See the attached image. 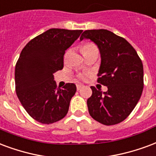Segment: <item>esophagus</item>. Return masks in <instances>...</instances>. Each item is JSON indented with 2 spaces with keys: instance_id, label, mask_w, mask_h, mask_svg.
I'll return each instance as SVG.
<instances>
[{
  "instance_id": "esophagus-1",
  "label": "esophagus",
  "mask_w": 156,
  "mask_h": 156,
  "mask_svg": "<svg viewBox=\"0 0 156 156\" xmlns=\"http://www.w3.org/2000/svg\"><path fill=\"white\" fill-rule=\"evenodd\" d=\"M84 86L83 84H77V90H80L82 87H83Z\"/></svg>"
}]
</instances>
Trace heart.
Returning <instances> with one entry per match:
<instances>
[{"label":"heart","instance_id":"b5f03b06","mask_svg":"<svg viewBox=\"0 0 156 156\" xmlns=\"http://www.w3.org/2000/svg\"><path fill=\"white\" fill-rule=\"evenodd\" d=\"M82 53H83V55L92 54V53H98V49L95 44H93L92 43H87V44H85L82 47ZM79 78H82V79H84V78H86V76L85 75H80Z\"/></svg>","mask_w":156,"mask_h":156}]
</instances>
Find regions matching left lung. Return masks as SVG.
<instances>
[{"label":"left lung","instance_id":"left-lung-1","mask_svg":"<svg viewBox=\"0 0 156 156\" xmlns=\"http://www.w3.org/2000/svg\"><path fill=\"white\" fill-rule=\"evenodd\" d=\"M83 39L98 47L101 65L98 83L107 87L103 93L91 87L93 94L87 101L90 116L103 125L118 124L131 114L140 98L142 62L130 43L107 30H85L80 40Z\"/></svg>","mask_w":156,"mask_h":156}]
</instances>
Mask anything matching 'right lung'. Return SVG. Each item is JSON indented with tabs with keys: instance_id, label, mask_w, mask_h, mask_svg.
Here are the masks:
<instances>
[{
	"instance_id": "right-lung-1",
	"label": "right lung",
	"mask_w": 156,
	"mask_h": 156,
	"mask_svg": "<svg viewBox=\"0 0 156 156\" xmlns=\"http://www.w3.org/2000/svg\"><path fill=\"white\" fill-rule=\"evenodd\" d=\"M83 30L49 29L25 46L15 69L16 91L30 116L51 124L66 116L76 93L74 83L57 87L54 73L63 68V55Z\"/></svg>"
}]
</instances>
